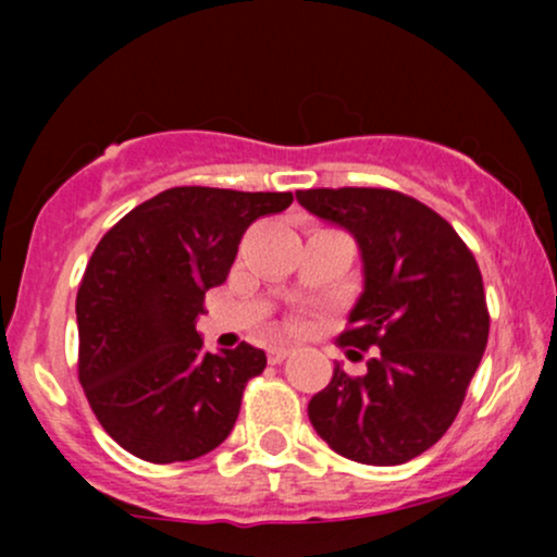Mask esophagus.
<instances>
[{"mask_svg": "<svg viewBox=\"0 0 557 557\" xmlns=\"http://www.w3.org/2000/svg\"><path fill=\"white\" fill-rule=\"evenodd\" d=\"M290 354H293L290 345H272V348H270V361L272 363H280V361H285Z\"/></svg>", "mask_w": 557, "mask_h": 557, "instance_id": "1", "label": "esophagus"}]
</instances>
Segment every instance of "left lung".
Returning a JSON list of instances; mask_svg holds the SVG:
<instances>
[{"label": "left lung", "mask_w": 557, "mask_h": 557, "mask_svg": "<svg viewBox=\"0 0 557 557\" xmlns=\"http://www.w3.org/2000/svg\"><path fill=\"white\" fill-rule=\"evenodd\" d=\"M296 198L359 243L363 290L341 345L380 348L361 376L335 363L330 385L309 403L311 424L350 461H411L456 421L487 348L490 314L474 253L450 222L398 190L311 188Z\"/></svg>", "instance_id": "8db88e82"}]
</instances>
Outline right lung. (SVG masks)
<instances>
[{
    "instance_id": "1",
    "label": "right lung",
    "mask_w": 557,
    "mask_h": 557,
    "mask_svg": "<svg viewBox=\"0 0 557 557\" xmlns=\"http://www.w3.org/2000/svg\"><path fill=\"white\" fill-rule=\"evenodd\" d=\"M293 194L183 185L138 203L96 246L83 272L78 380L104 432L151 463L194 461L225 443L261 348L207 354L196 319L222 285L253 220Z\"/></svg>"
}]
</instances>
